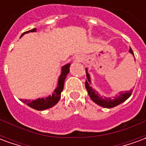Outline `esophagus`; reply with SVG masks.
Here are the masks:
<instances>
[{
	"instance_id": "esophagus-1",
	"label": "esophagus",
	"mask_w": 146,
	"mask_h": 146,
	"mask_svg": "<svg viewBox=\"0 0 146 146\" xmlns=\"http://www.w3.org/2000/svg\"><path fill=\"white\" fill-rule=\"evenodd\" d=\"M75 60H76V61H80V60H83V58H82V56H80V55H76V57H75Z\"/></svg>"
}]
</instances>
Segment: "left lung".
I'll return each mask as SVG.
<instances>
[{
    "label": "left lung",
    "mask_w": 146,
    "mask_h": 146,
    "mask_svg": "<svg viewBox=\"0 0 146 146\" xmlns=\"http://www.w3.org/2000/svg\"><path fill=\"white\" fill-rule=\"evenodd\" d=\"M129 52L134 55L133 51H132V49L131 48L129 49ZM86 75H87V80H86L85 82V88L87 89V91H88V93L89 96H90V98H91L92 101L97 105H98V106H100L108 108V109L115 107L116 106L121 104L123 102H125L131 95V93L133 92L132 89H131L130 91L120 92L118 95H116L112 98L102 96L96 90L92 88V85H91L92 84L91 76H90V74L88 73V68H86Z\"/></svg>",
    "instance_id": "obj_1"
}]
</instances>
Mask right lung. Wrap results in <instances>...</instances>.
Segmentation results:
<instances>
[{"mask_svg":"<svg viewBox=\"0 0 146 146\" xmlns=\"http://www.w3.org/2000/svg\"><path fill=\"white\" fill-rule=\"evenodd\" d=\"M36 29L34 28L33 30H29L27 32H25L20 37L23 36L25 33H33V32H36ZM70 63H68L62 67V70H61V74L59 77H58V85L57 88L54 89L53 94L51 95H49L48 97L45 98H36L35 100H30V99H20L21 101L23 103L27 105L28 106H30L32 109H34L36 110H48L49 108L53 107L54 106L57 104L58 102L59 101L61 98V93L63 90L64 83H65V80L66 78V76L68 73H70Z\"/></svg>","mask_w":146,"mask_h":146,"instance_id":"right-lung-1","label":"right lung"}]
</instances>
